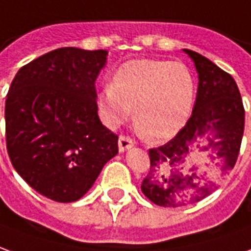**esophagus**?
<instances>
[{
    "instance_id": "esophagus-1",
    "label": "esophagus",
    "mask_w": 251,
    "mask_h": 251,
    "mask_svg": "<svg viewBox=\"0 0 251 251\" xmlns=\"http://www.w3.org/2000/svg\"><path fill=\"white\" fill-rule=\"evenodd\" d=\"M132 146H134V140L131 139L129 136H127V135H120V138H119V150L126 151L131 149Z\"/></svg>"
}]
</instances>
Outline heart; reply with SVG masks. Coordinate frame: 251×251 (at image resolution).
<instances>
[{"label":"heart","instance_id":"heart-1","mask_svg":"<svg viewBox=\"0 0 251 251\" xmlns=\"http://www.w3.org/2000/svg\"><path fill=\"white\" fill-rule=\"evenodd\" d=\"M195 101V78L181 62L134 59L123 63L111 86L99 94L102 120L109 127L126 122L134 108L140 134L169 139L184 127Z\"/></svg>","mask_w":251,"mask_h":251}]
</instances>
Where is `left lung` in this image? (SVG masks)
I'll return each instance as SVG.
<instances>
[{
  "instance_id": "left-lung-1",
  "label": "left lung",
  "mask_w": 251,
  "mask_h": 251,
  "mask_svg": "<svg viewBox=\"0 0 251 251\" xmlns=\"http://www.w3.org/2000/svg\"><path fill=\"white\" fill-rule=\"evenodd\" d=\"M184 51L199 73L195 106L173 139L149 150L150 168L140 186L161 207H182L209 196L234 168L245 129V108L234 78L199 52Z\"/></svg>"
}]
</instances>
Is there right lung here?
I'll use <instances>...</instances> for the list:
<instances>
[{
	"instance_id": "add662e5",
	"label": "right lung",
	"mask_w": 251,
	"mask_h": 251,
	"mask_svg": "<svg viewBox=\"0 0 251 251\" xmlns=\"http://www.w3.org/2000/svg\"><path fill=\"white\" fill-rule=\"evenodd\" d=\"M105 50L62 47L17 72L5 101L10 162L28 185L58 202L77 201L119 152L100 122L96 78Z\"/></svg>"
}]
</instances>
